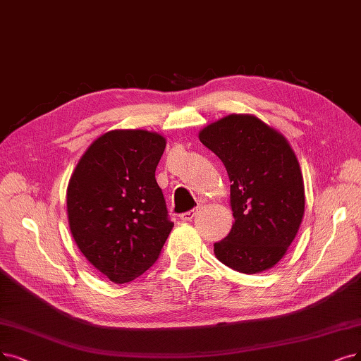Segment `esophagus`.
Returning a JSON list of instances; mask_svg holds the SVG:
<instances>
[{
  "instance_id": "obj_1",
  "label": "esophagus",
  "mask_w": 361,
  "mask_h": 361,
  "mask_svg": "<svg viewBox=\"0 0 361 361\" xmlns=\"http://www.w3.org/2000/svg\"><path fill=\"white\" fill-rule=\"evenodd\" d=\"M197 209H192V210H190V212H185V213H182L179 218H180V221L182 222H190V221H192L194 219V216L197 214Z\"/></svg>"
}]
</instances>
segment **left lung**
I'll return each mask as SVG.
<instances>
[{
  "mask_svg": "<svg viewBox=\"0 0 361 361\" xmlns=\"http://www.w3.org/2000/svg\"><path fill=\"white\" fill-rule=\"evenodd\" d=\"M224 163L235 222L214 243L222 264L243 274L272 268L286 255L304 218L305 191L286 137L249 114H231L198 133Z\"/></svg>",
  "mask_w": 361,
  "mask_h": 361,
  "instance_id": "left-lung-1",
  "label": "left lung"
}]
</instances>
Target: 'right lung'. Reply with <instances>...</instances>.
Wrapping results in <instances>:
<instances>
[{"label": "right lung", "mask_w": 361, "mask_h": 361, "mask_svg": "<svg viewBox=\"0 0 361 361\" xmlns=\"http://www.w3.org/2000/svg\"><path fill=\"white\" fill-rule=\"evenodd\" d=\"M166 139L111 130L80 158L66 191L71 234L85 259L112 283L142 276L173 228L155 169Z\"/></svg>", "instance_id": "obj_1"}]
</instances>
